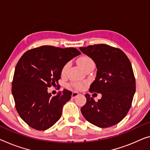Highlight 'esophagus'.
<instances>
[{"mask_svg":"<svg viewBox=\"0 0 150 150\" xmlns=\"http://www.w3.org/2000/svg\"><path fill=\"white\" fill-rule=\"evenodd\" d=\"M78 95H79V93H78V92H76V91H74L72 94V98H75L76 96H77Z\"/></svg>","mask_w":150,"mask_h":150,"instance_id":"1","label":"esophagus"}]
</instances>
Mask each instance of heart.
I'll return each mask as SVG.
<instances>
[{"instance_id":"b5f03b06","label":"heart","mask_w":150,"mask_h":150,"mask_svg":"<svg viewBox=\"0 0 150 150\" xmlns=\"http://www.w3.org/2000/svg\"><path fill=\"white\" fill-rule=\"evenodd\" d=\"M78 63L79 64V66L81 67L83 70H85L86 68L89 67H92V66H94V63L93 59L91 57H90L88 56H82L80 57H79L78 59ZM69 66H70V64L67 63L64 66V67L62 69V74L64 75L67 72ZM72 86L74 87V88L77 89H81L84 86V83L82 82H72Z\"/></svg>"}]
</instances>
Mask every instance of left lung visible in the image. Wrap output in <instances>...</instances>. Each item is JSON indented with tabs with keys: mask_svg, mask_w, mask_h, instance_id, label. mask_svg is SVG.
Instances as JSON below:
<instances>
[{
	"mask_svg": "<svg viewBox=\"0 0 150 150\" xmlns=\"http://www.w3.org/2000/svg\"><path fill=\"white\" fill-rule=\"evenodd\" d=\"M96 64L97 72L89 92L102 94L96 102L86 94L81 112L87 121L101 128L119 123L129 110L135 93V79L129 59L119 48L106 44L80 47Z\"/></svg>",
	"mask_w": 150,
	"mask_h": 150,
	"instance_id": "8db88e82",
	"label": "left lung"
}]
</instances>
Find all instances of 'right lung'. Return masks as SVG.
Segmentation results:
<instances>
[{"instance_id": "obj_1", "label": "right lung", "mask_w": 150, "mask_h": 150, "mask_svg": "<svg viewBox=\"0 0 150 150\" xmlns=\"http://www.w3.org/2000/svg\"><path fill=\"white\" fill-rule=\"evenodd\" d=\"M81 54L74 47L43 45L27 51L16 66L12 82L15 107L23 120L36 130H46L62 115L72 92L64 89L51 97L47 88L58 84L62 69Z\"/></svg>"}]
</instances>
